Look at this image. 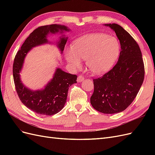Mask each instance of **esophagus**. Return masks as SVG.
I'll return each mask as SVG.
<instances>
[{"instance_id":"esophagus-1","label":"esophagus","mask_w":155,"mask_h":155,"mask_svg":"<svg viewBox=\"0 0 155 155\" xmlns=\"http://www.w3.org/2000/svg\"><path fill=\"white\" fill-rule=\"evenodd\" d=\"M84 80V78L82 76H79L78 77V79H77V81L78 82H81Z\"/></svg>"}]
</instances>
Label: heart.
Wrapping results in <instances>:
<instances>
[{
    "instance_id": "heart-1",
    "label": "heart",
    "mask_w": 155,
    "mask_h": 155,
    "mask_svg": "<svg viewBox=\"0 0 155 155\" xmlns=\"http://www.w3.org/2000/svg\"><path fill=\"white\" fill-rule=\"evenodd\" d=\"M120 45L116 37L96 33L84 35L75 41L64 51V57L72 69L81 68L82 59L96 75L108 72L118 58Z\"/></svg>"
}]
</instances>
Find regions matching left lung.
<instances>
[{"instance_id":"8db88e82","label":"left lung","mask_w":155,"mask_h":155,"mask_svg":"<svg viewBox=\"0 0 155 155\" xmlns=\"http://www.w3.org/2000/svg\"><path fill=\"white\" fill-rule=\"evenodd\" d=\"M114 31L121 46L118 63L101 78L94 79L91 104L104 114L125 110L138 94L144 79V64L138 45L119 25L105 24Z\"/></svg>"}]
</instances>
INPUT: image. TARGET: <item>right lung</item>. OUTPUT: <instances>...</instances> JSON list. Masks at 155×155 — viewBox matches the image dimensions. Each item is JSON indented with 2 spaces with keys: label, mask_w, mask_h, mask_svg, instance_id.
Returning a JSON list of instances; mask_svg holds the SVG:
<instances>
[{
  "label": "right lung",
  "mask_w": 155,
  "mask_h": 155,
  "mask_svg": "<svg viewBox=\"0 0 155 155\" xmlns=\"http://www.w3.org/2000/svg\"><path fill=\"white\" fill-rule=\"evenodd\" d=\"M69 31L70 30L67 26L56 24L39 27L25 40L14 59L13 75L17 94L23 104L37 114L51 116L61 110L67 101L68 88L76 83L77 76L68 74L58 67L55 69L53 78L43 88L31 90L23 84L21 79L20 73L25 59L27 54L35 46L52 43L48 40V35L58 33L61 36L55 43L61 54H63L68 39V37L63 34Z\"/></svg>",
  "instance_id": "right-lung-1"
}]
</instances>
